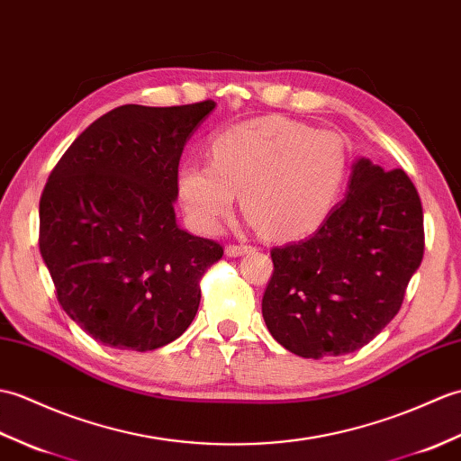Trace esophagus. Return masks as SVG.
<instances>
[{
  "instance_id": "esophagus-1",
  "label": "esophagus",
  "mask_w": 461,
  "mask_h": 461,
  "mask_svg": "<svg viewBox=\"0 0 461 461\" xmlns=\"http://www.w3.org/2000/svg\"><path fill=\"white\" fill-rule=\"evenodd\" d=\"M227 254L229 257H242V254H249V252H254L257 249L250 247V244H227Z\"/></svg>"
}]
</instances>
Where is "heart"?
<instances>
[{
  "mask_svg": "<svg viewBox=\"0 0 461 461\" xmlns=\"http://www.w3.org/2000/svg\"><path fill=\"white\" fill-rule=\"evenodd\" d=\"M211 161H185L177 193L193 227L217 232L234 195L274 239L315 230L331 212L347 177V148L327 130L284 116L242 122L211 140Z\"/></svg>",
  "mask_w": 461,
  "mask_h": 461,
  "instance_id": "b5f03b06",
  "label": "heart"
}]
</instances>
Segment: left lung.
Returning <instances> with one entry per match:
<instances>
[{
	"mask_svg": "<svg viewBox=\"0 0 461 461\" xmlns=\"http://www.w3.org/2000/svg\"><path fill=\"white\" fill-rule=\"evenodd\" d=\"M270 254L262 315L274 339L305 359L353 353L398 313L422 262L420 197L402 169L361 158L321 227Z\"/></svg>",
	"mask_w": 461,
	"mask_h": 461,
	"instance_id": "1",
	"label": "left lung"
}]
</instances>
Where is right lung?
Wrapping results in <instances>:
<instances>
[{"label":"right lung","instance_id":"obj_1","mask_svg":"<svg viewBox=\"0 0 461 461\" xmlns=\"http://www.w3.org/2000/svg\"><path fill=\"white\" fill-rule=\"evenodd\" d=\"M212 108L118 106L50 171L39 201L41 257L59 303L100 343L158 349L199 310V280L222 247L179 229L173 203L183 148Z\"/></svg>","mask_w":461,"mask_h":461}]
</instances>
